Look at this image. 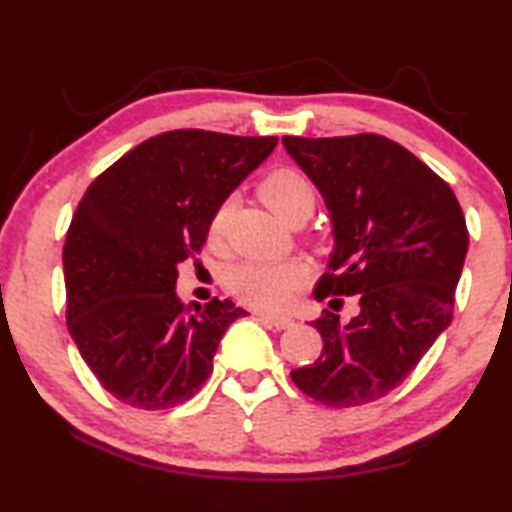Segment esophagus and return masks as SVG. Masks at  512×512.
I'll list each match as a JSON object with an SVG mask.
<instances>
[{"label": "esophagus", "instance_id": "obj_1", "mask_svg": "<svg viewBox=\"0 0 512 512\" xmlns=\"http://www.w3.org/2000/svg\"><path fill=\"white\" fill-rule=\"evenodd\" d=\"M262 320H266L268 325H273L275 329H287L293 325V318L289 316H275V314H257Z\"/></svg>", "mask_w": 512, "mask_h": 512}]
</instances>
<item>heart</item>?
Returning a JSON list of instances; mask_svg holds the SVG:
<instances>
[{
  "mask_svg": "<svg viewBox=\"0 0 512 512\" xmlns=\"http://www.w3.org/2000/svg\"><path fill=\"white\" fill-rule=\"evenodd\" d=\"M262 198L271 210L282 219L291 221L293 216L314 210V187H311L305 173L291 167H280L264 178ZM232 214V198H225L216 207L210 219V239L221 241ZM307 282V268L296 259L284 262H262V259H248L237 264L228 273V289L235 296L255 309L280 311L287 309L296 300L298 291Z\"/></svg>",
  "mask_w": 512,
  "mask_h": 512,
  "instance_id": "heart-1",
  "label": "heart"
}]
</instances>
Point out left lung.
Here are the masks:
<instances>
[{
  "instance_id": "obj_1",
  "label": "left lung",
  "mask_w": 512,
  "mask_h": 512,
  "mask_svg": "<svg viewBox=\"0 0 512 512\" xmlns=\"http://www.w3.org/2000/svg\"><path fill=\"white\" fill-rule=\"evenodd\" d=\"M323 194L334 253L314 296H357L359 314L314 320L323 352L291 370L325 406L375 402L402 384L452 323L467 253L458 198L438 173L384 135L282 137Z\"/></svg>"
}]
</instances>
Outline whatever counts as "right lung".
<instances>
[{
  "label": "right lung",
  "mask_w": 512,
  "mask_h": 512,
  "mask_svg": "<svg viewBox=\"0 0 512 512\" xmlns=\"http://www.w3.org/2000/svg\"><path fill=\"white\" fill-rule=\"evenodd\" d=\"M277 137L160 133L88 187L69 223L67 329L99 384L135 409H173L212 375L221 336L246 309L185 307L178 264L201 253L210 219Z\"/></svg>",
  "instance_id": "add662e5"
}]
</instances>
